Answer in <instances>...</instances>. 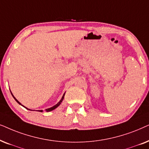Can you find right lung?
Segmentation results:
<instances>
[{"instance_id":"add662e5","label":"right lung","mask_w":149,"mask_h":149,"mask_svg":"<svg viewBox=\"0 0 149 149\" xmlns=\"http://www.w3.org/2000/svg\"><path fill=\"white\" fill-rule=\"evenodd\" d=\"M65 93H64V95H63V96L62 97V98H61V100H60V102H59L58 103V104H56V105H55V106H54L52 107V108H50L46 109V111H47V112H50V111H52V110H54V109H55V108H57V107H58V106H59V105H60V104H61V102H63V99H64V96H65ZM11 95H12V94H11ZM12 96L13 97V98H14V99H15V101H16V102H17V103H18V104H20V103H19V102H18V101H17V100H16V99H15V98L14 97V96H13V95H12ZM24 108H26V107H24ZM26 108V109H28L27 108ZM28 110H29V109H28ZM39 112H43V111H42V110H39Z\"/></svg>"}]
</instances>
